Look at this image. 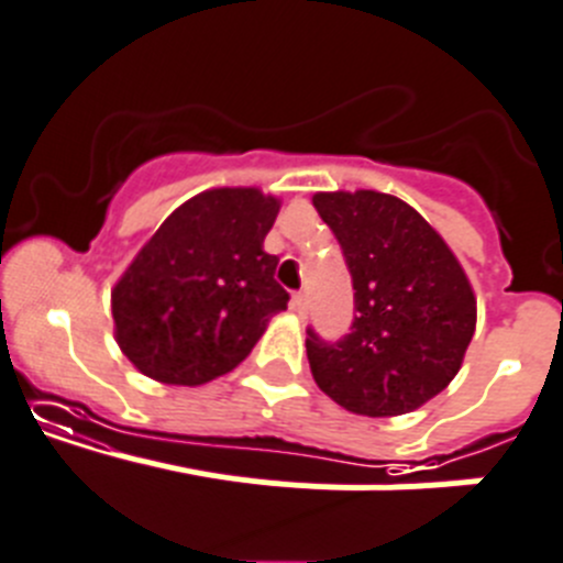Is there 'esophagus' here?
Wrapping results in <instances>:
<instances>
[{
    "label": "esophagus",
    "mask_w": 563,
    "mask_h": 563,
    "mask_svg": "<svg viewBox=\"0 0 563 563\" xmlns=\"http://www.w3.org/2000/svg\"><path fill=\"white\" fill-rule=\"evenodd\" d=\"M290 309L296 314H307V296H303V292H296V296L290 298Z\"/></svg>",
    "instance_id": "34e87169"
}]
</instances>
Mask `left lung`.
Here are the masks:
<instances>
[{
    "label": "left lung",
    "mask_w": 563,
    "mask_h": 563,
    "mask_svg": "<svg viewBox=\"0 0 563 563\" xmlns=\"http://www.w3.org/2000/svg\"><path fill=\"white\" fill-rule=\"evenodd\" d=\"M353 278L345 340L309 331L314 384L353 415L398 417L420 409L462 371L475 334V292L442 234L398 196L378 190L314 192Z\"/></svg>",
    "instance_id": "8db88e82"
}]
</instances>
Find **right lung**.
<instances>
[{"mask_svg": "<svg viewBox=\"0 0 563 563\" xmlns=\"http://www.w3.org/2000/svg\"><path fill=\"white\" fill-rule=\"evenodd\" d=\"M282 198L212 187L176 207L112 287L115 342L143 376L198 387L227 376L285 312L265 238Z\"/></svg>", "mask_w": 563, "mask_h": 563, "instance_id": "right-lung-1", "label": "right lung"}]
</instances>
